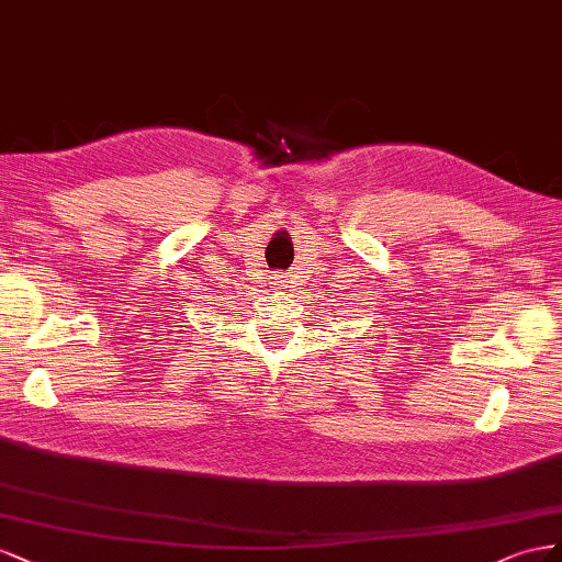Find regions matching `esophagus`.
<instances>
[{
    "label": "esophagus",
    "mask_w": 562,
    "mask_h": 562,
    "mask_svg": "<svg viewBox=\"0 0 562 562\" xmlns=\"http://www.w3.org/2000/svg\"><path fill=\"white\" fill-rule=\"evenodd\" d=\"M276 282H278V284H282L284 280H282V278H276ZM282 286H284V284H282Z\"/></svg>",
    "instance_id": "1"
}]
</instances>
